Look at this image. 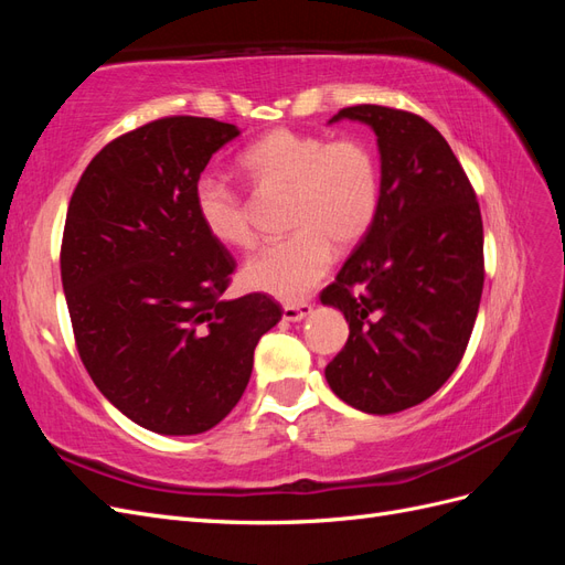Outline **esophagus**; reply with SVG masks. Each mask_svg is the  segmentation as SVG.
<instances>
[{"mask_svg":"<svg viewBox=\"0 0 565 565\" xmlns=\"http://www.w3.org/2000/svg\"><path fill=\"white\" fill-rule=\"evenodd\" d=\"M311 311H313L311 303H292V306H285V309H282V318H285L287 322H299V320H303V318H309Z\"/></svg>","mask_w":565,"mask_h":565,"instance_id":"obj_1","label":"esophagus"}]
</instances>
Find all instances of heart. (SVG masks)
Here are the masks:
<instances>
[{
    "label": "heart",
    "mask_w": 565,
    "mask_h": 565,
    "mask_svg": "<svg viewBox=\"0 0 565 565\" xmlns=\"http://www.w3.org/2000/svg\"><path fill=\"white\" fill-rule=\"evenodd\" d=\"M259 191H289L282 243L256 252L243 266V282L280 301H299L320 282L332 252L365 237L380 207V174L370 150L358 141L273 129L237 160ZM202 228L214 243L243 249L252 228L243 200L224 181L202 177L193 188Z\"/></svg>",
    "instance_id": "heart-1"
}]
</instances>
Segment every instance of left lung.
Listing matches in <instances>:
<instances>
[{
  "label": "left lung",
  "instance_id": "left-lung-1",
  "mask_svg": "<svg viewBox=\"0 0 565 565\" xmlns=\"http://www.w3.org/2000/svg\"><path fill=\"white\" fill-rule=\"evenodd\" d=\"M380 148V207L320 301L344 313L349 341L324 367L337 396L367 415L419 405L467 351L483 292V221L452 148L419 115L339 110Z\"/></svg>",
  "mask_w": 565,
  "mask_h": 565
}]
</instances>
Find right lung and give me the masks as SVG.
I'll list each match as a JSON object with an SVG mask.
<instances>
[{"label":"right lung","instance_id":"1","mask_svg":"<svg viewBox=\"0 0 565 565\" xmlns=\"http://www.w3.org/2000/svg\"><path fill=\"white\" fill-rule=\"evenodd\" d=\"M235 136L212 117L156 119L100 150L67 204L61 280L82 363L119 413L162 436L224 419L282 318L259 292L221 299L235 262L195 214L200 174Z\"/></svg>","mask_w":565,"mask_h":565}]
</instances>
